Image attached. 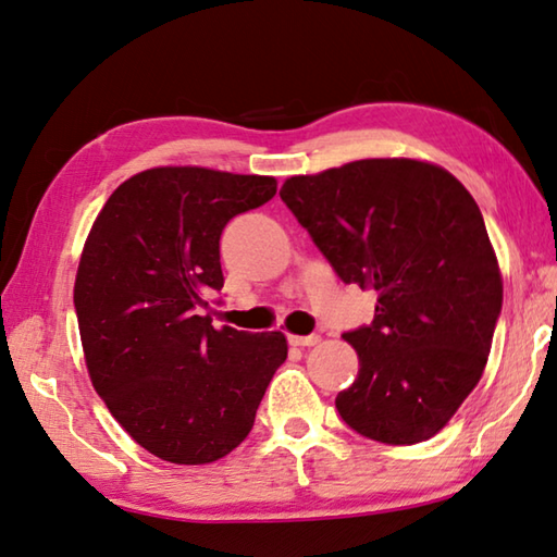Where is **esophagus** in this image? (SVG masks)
Segmentation results:
<instances>
[{
	"mask_svg": "<svg viewBox=\"0 0 557 557\" xmlns=\"http://www.w3.org/2000/svg\"><path fill=\"white\" fill-rule=\"evenodd\" d=\"M321 341L319 333H309V336H289L292 346H299V348H307V346H317Z\"/></svg>",
	"mask_w": 557,
	"mask_h": 557,
	"instance_id": "obj_1",
	"label": "esophagus"
}]
</instances>
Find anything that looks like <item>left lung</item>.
<instances>
[{"instance_id": "obj_1", "label": "left lung", "mask_w": 557, "mask_h": 557, "mask_svg": "<svg viewBox=\"0 0 557 557\" xmlns=\"http://www.w3.org/2000/svg\"><path fill=\"white\" fill-rule=\"evenodd\" d=\"M280 197L346 285L377 292L375 319L343 333L360 370L338 392L341 419L387 446L436 436L480 382L502 313L478 201L409 158L289 177Z\"/></svg>"}]
</instances>
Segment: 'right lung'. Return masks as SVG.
Masks as SVG:
<instances>
[{
  "label": "right lung",
  "mask_w": 557,
  "mask_h": 557,
  "mask_svg": "<svg viewBox=\"0 0 557 557\" xmlns=\"http://www.w3.org/2000/svg\"><path fill=\"white\" fill-rule=\"evenodd\" d=\"M275 177L153 168L99 211L79 258L75 311L89 377L156 458L205 465L240 446L287 358L280 331H216L199 317L221 292V231L275 197Z\"/></svg>",
  "instance_id": "obj_1"
}]
</instances>
